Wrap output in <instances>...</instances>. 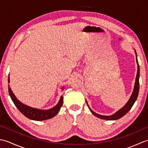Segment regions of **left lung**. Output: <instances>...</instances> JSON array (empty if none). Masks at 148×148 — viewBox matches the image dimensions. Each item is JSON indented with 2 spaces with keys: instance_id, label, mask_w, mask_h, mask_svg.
<instances>
[{
  "instance_id": "1",
  "label": "left lung",
  "mask_w": 148,
  "mask_h": 148,
  "mask_svg": "<svg viewBox=\"0 0 148 148\" xmlns=\"http://www.w3.org/2000/svg\"><path fill=\"white\" fill-rule=\"evenodd\" d=\"M135 52H136V60L137 63V76H136V83H135V86H134V89L133 91V93L132 94L131 97L130 98L129 100H128V102L127 103V104L125 105L123 108L121 109L120 110H119L118 112H116L115 114H112L111 116H103V115H100L98 114L95 113V112H93L92 109H91L89 107V109L90 110V111L92 112V114H93L97 117H98L99 118L103 119H107V120H116V119H118L121 118L123 116H125L127 113L130 111V109L132 108V107L133 106L134 103L136 101L137 98L138 97V94H139V75H140V70H139V63H138L137 61V53L135 50Z\"/></svg>"
}]
</instances>
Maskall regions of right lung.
<instances>
[{
	"mask_svg": "<svg viewBox=\"0 0 148 148\" xmlns=\"http://www.w3.org/2000/svg\"><path fill=\"white\" fill-rule=\"evenodd\" d=\"M8 82H9V76L8 77ZM8 90L9 95H10L12 102H14V105L18 108L19 111H20L25 116H26L27 118L30 119H33V120L42 121L54 117V116H56V114L58 112L59 110L60 109L61 107L63 104V100H64V98H63V97L62 96L60 99L59 100L58 104L53 108L48 110H40L35 108H32L23 104V103H22L21 102L19 101L16 99V96L14 95V93H12L11 88L9 86L8 87Z\"/></svg>",
	"mask_w": 148,
	"mask_h": 148,
	"instance_id": "1",
	"label": "right lung"
}]
</instances>
